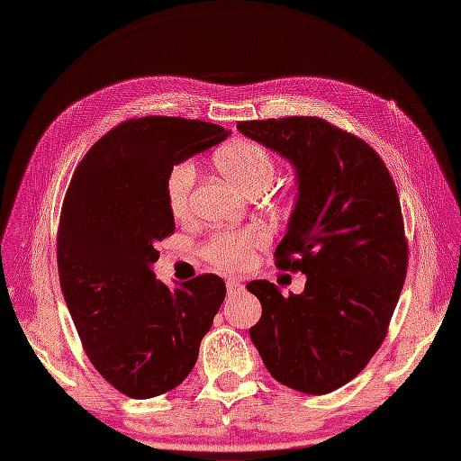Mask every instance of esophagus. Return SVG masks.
I'll return each instance as SVG.
<instances>
[{
	"label": "esophagus",
	"instance_id": "34e87169",
	"mask_svg": "<svg viewBox=\"0 0 461 461\" xmlns=\"http://www.w3.org/2000/svg\"><path fill=\"white\" fill-rule=\"evenodd\" d=\"M244 290V285L239 281V278H229L227 281V292L230 296H234V294H239V292H242Z\"/></svg>",
	"mask_w": 461,
	"mask_h": 461
}]
</instances>
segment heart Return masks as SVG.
I'll return each instance as SVG.
<instances>
[{"mask_svg": "<svg viewBox=\"0 0 461 461\" xmlns=\"http://www.w3.org/2000/svg\"><path fill=\"white\" fill-rule=\"evenodd\" d=\"M213 161L225 178L246 194H259L273 183L276 175L271 151L252 140H234L225 144L215 151ZM194 180H196V169L190 161L176 163L167 175V205L176 219L185 217L188 212ZM265 242H267V232L259 227L225 230L213 234L203 244L202 254L219 269L240 271L252 261L254 252Z\"/></svg>", "mask_w": 461, "mask_h": 461, "instance_id": "heart-1", "label": "heart"}]
</instances>
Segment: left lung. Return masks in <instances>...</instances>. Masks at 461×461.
<instances>
[{
    "label": "left lung",
    "instance_id": "1",
    "mask_svg": "<svg viewBox=\"0 0 461 461\" xmlns=\"http://www.w3.org/2000/svg\"><path fill=\"white\" fill-rule=\"evenodd\" d=\"M236 129L294 165L296 207L275 263L305 275L302 294L286 298L269 281L246 285L261 302L249 339L273 379L329 394L379 350L406 278L394 180L369 144L319 117L240 121Z\"/></svg>",
    "mask_w": 461,
    "mask_h": 461
}]
</instances>
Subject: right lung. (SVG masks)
Instances as JSON below:
<instances>
[{
  "instance_id": "right-lung-1",
  "label": "right lung",
  "mask_w": 461,
  "mask_h": 461,
  "mask_svg": "<svg viewBox=\"0 0 461 461\" xmlns=\"http://www.w3.org/2000/svg\"><path fill=\"white\" fill-rule=\"evenodd\" d=\"M227 136L196 119H129L88 149L67 188L58 230L63 298L92 366L131 398L165 394L186 379L225 300L217 275L171 290L151 265L158 242L175 232L167 175Z\"/></svg>"
}]
</instances>
